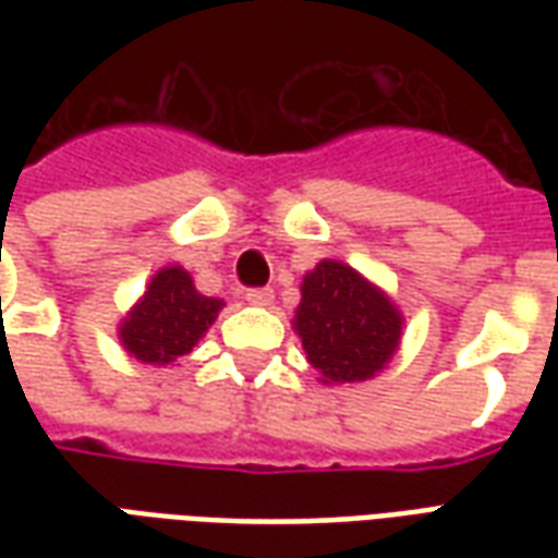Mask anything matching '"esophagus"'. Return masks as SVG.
<instances>
[{
  "label": "esophagus",
  "instance_id": "obj_1",
  "mask_svg": "<svg viewBox=\"0 0 558 558\" xmlns=\"http://www.w3.org/2000/svg\"><path fill=\"white\" fill-rule=\"evenodd\" d=\"M244 299H247V304H256V307H268V304L275 302V292L271 290H247L244 292Z\"/></svg>",
  "mask_w": 558,
  "mask_h": 558
}]
</instances>
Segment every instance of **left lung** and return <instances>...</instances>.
Here are the masks:
<instances>
[{"instance_id":"8db88e82","label":"left lung","mask_w":558,"mask_h":558,"mask_svg":"<svg viewBox=\"0 0 558 558\" xmlns=\"http://www.w3.org/2000/svg\"><path fill=\"white\" fill-rule=\"evenodd\" d=\"M292 328L323 386H352L383 374L395 359L403 338V314L359 268L319 259L302 278V302Z\"/></svg>"}]
</instances>
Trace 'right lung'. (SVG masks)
I'll use <instances>...</instances> for the list:
<instances>
[{"instance_id": "1", "label": "right lung", "mask_w": 558, "mask_h": 558, "mask_svg": "<svg viewBox=\"0 0 558 558\" xmlns=\"http://www.w3.org/2000/svg\"><path fill=\"white\" fill-rule=\"evenodd\" d=\"M223 299H211L194 287L182 266L158 268L134 307L119 323L122 350L143 364H175L191 355L206 331L215 326Z\"/></svg>"}]
</instances>
